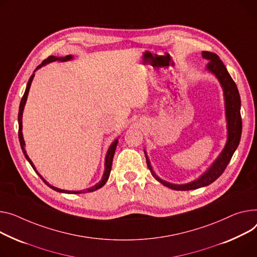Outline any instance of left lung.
<instances>
[{
    "label": "left lung",
    "mask_w": 257,
    "mask_h": 257,
    "mask_svg": "<svg viewBox=\"0 0 257 257\" xmlns=\"http://www.w3.org/2000/svg\"><path fill=\"white\" fill-rule=\"evenodd\" d=\"M202 58L209 60V64L207 65V69L215 74L218 78L219 82L221 83V87L223 89L224 100H225V114H226V121H227V142L221 152L219 157L215 160L212 166L204 173L200 178L194 180L191 183L177 185V184H170L166 181L161 180L154 172L150 160L146 154L147 164L150 169L152 176L155 178L158 182L163 184L164 186L170 188L174 190H193L197 188L208 186L216 181L223 172L225 170L227 164L229 163L234 151L236 150L238 144H240L241 134H242V117H241V98L238 94L236 84L229 75L228 71L226 70V67L222 63L220 58L210 51H202L201 53Z\"/></svg>",
    "instance_id": "obj_1"
}]
</instances>
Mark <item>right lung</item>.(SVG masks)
Here are the masks:
<instances>
[{"label":"right lung","instance_id":"1","mask_svg":"<svg viewBox=\"0 0 257 257\" xmlns=\"http://www.w3.org/2000/svg\"><path fill=\"white\" fill-rule=\"evenodd\" d=\"M73 57L72 56H66V57H64V58H58V57H55V56H50V57H48L46 60H44L37 68H36V70L37 69H39V68H41L42 66H44V65H46V64H48V63H51V62H55V61H62V62H65V61H69V60H71ZM35 72V71H34ZM34 76H35V74H32L31 75V77H30V79H29V81H28V84H27V88H26V91H25V94H24V96H23V98H22V101H21V104H20V111H19V139H20V143H21V147H22V150H23V152H24V154H25V157L27 158V160L30 162V164H31V166L33 167V169L35 170V172L37 173V175L41 178V180L48 186V187H50L51 189H54V190H56V191H58V192H62V193H69V194H78V193H87V192H93V191H95V190H97V189H100V188L103 186V185H105V183H106V181L108 180V177H109V174H110V170H111V165H112V160H113V155H114V151H115V148H116V145H117V140H115L112 144H111V146L109 147V149H108V151H107V153H106V158H105V170H104V174H103V177H102V180L98 183V184H96L95 186H93V187H91V188H89V189H85V190H80V191H69V190H62V189H59V188H57V187H54V186H51L50 184H48L42 177H41V175L37 172L36 170V167L34 166V164H33V162L31 161V159L29 158V156L27 155V152H26V150H25V141H24V138H23V132H22V130H23V111H24V107H25V104H26V102H27V98H28V94H29V90H30V87H31V83H32V80H33V78H34Z\"/></svg>","mask_w":257,"mask_h":257}]
</instances>
